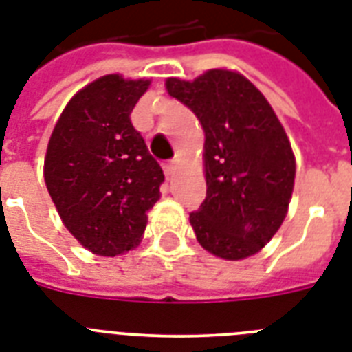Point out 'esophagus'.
Segmentation results:
<instances>
[{
    "label": "esophagus",
    "instance_id": "esophagus-1",
    "mask_svg": "<svg viewBox=\"0 0 352 352\" xmlns=\"http://www.w3.org/2000/svg\"><path fill=\"white\" fill-rule=\"evenodd\" d=\"M175 170H177V162H175V160H171V162H166V164H164L166 177L173 175V173H175Z\"/></svg>",
    "mask_w": 352,
    "mask_h": 352
}]
</instances>
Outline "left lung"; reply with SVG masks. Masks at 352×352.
<instances>
[{
  "label": "left lung",
  "mask_w": 352,
  "mask_h": 352,
  "mask_svg": "<svg viewBox=\"0 0 352 352\" xmlns=\"http://www.w3.org/2000/svg\"><path fill=\"white\" fill-rule=\"evenodd\" d=\"M170 96L204 129L206 199L190 214L204 250L237 261L254 256L283 223L296 159L281 122L243 74L210 69L193 82L166 80Z\"/></svg>",
  "instance_id": "obj_1"
}]
</instances>
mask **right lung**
Listing matches in <instances>:
<instances>
[{
    "mask_svg": "<svg viewBox=\"0 0 352 352\" xmlns=\"http://www.w3.org/2000/svg\"><path fill=\"white\" fill-rule=\"evenodd\" d=\"M149 80L106 74L69 100L47 146V190L63 225L96 256L140 243L164 173L133 127Z\"/></svg>",
    "mask_w": 352,
    "mask_h": 352,
    "instance_id": "right-lung-1",
    "label": "right lung"
}]
</instances>
